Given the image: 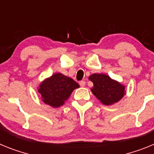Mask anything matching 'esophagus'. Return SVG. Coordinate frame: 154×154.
<instances>
[{"mask_svg": "<svg viewBox=\"0 0 154 154\" xmlns=\"http://www.w3.org/2000/svg\"><path fill=\"white\" fill-rule=\"evenodd\" d=\"M79 84H80L81 87H85V84H86V82H85V81H80V83H79Z\"/></svg>", "mask_w": 154, "mask_h": 154, "instance_id": "1", "label": "esophagus"}]
</instances>
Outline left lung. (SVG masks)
I'll return each mask as SVG.
<instances>
[{"mask_svg":"<svg viewBox=\"0 0 154 154\" xmlns=\"http://www.w3.org/2000/svg\"><path fill=\"white\" fill-rule=\"evenodd\" d=\"M89 80L94 84L92 93L104 105H112L125 94V87L105 74L94 73L89 77Z\"/></svg>","mask_w":154,"mask_h":154,"instance_id":"8db88e82","label":"left lung"}]
</instances>
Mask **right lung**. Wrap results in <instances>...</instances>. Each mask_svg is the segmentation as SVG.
Returning <instances> with one entry per match:
<instances>
[{
	"mask_svg": "<svg viewBox=\"0 0 154 154\" xmlns=\"http://www.w3.org/2000/svg\"><path fill=\"white\" fill-rule=\"evenodd\" d=\"M80 85L72 78L62 73H55L41 83L38 92L42 95L44 103L57 108L64 104L75 88Z\"/></svg>",
	"mask_w": 154,
	"mask_h": 154,
	"instance_id": "add662e5",
	"label": "right lung"
}]
</instances>
